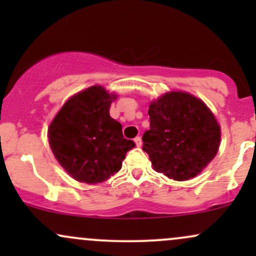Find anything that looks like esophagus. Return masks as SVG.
Wrapping results in <instances>:
<instances>
[{"label": "esophagus", "mask_w": 256, "mask_h": 256, "mask_svg": "<svg viewBox=\"0 0 256 256\" xmlns=\"http://www.w3.org/2000/svg\"><path fill=\"white\" fill-rule=\"evenodd\" d=\"M134 143H136L137 146H142V138H140V136H137L136 138H134Z\"/></svg>", "instance_id": "obj_1"}]
</instances>
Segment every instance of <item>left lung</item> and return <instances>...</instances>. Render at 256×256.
Returning <instances> with one entry per match:
<instances>
[{"label": "left lung", "mask_w": 256, "mask_h": 256, "mask_svg": "<svg viewBox=\"0 0 256 256\" xmlns=\"http://www.w3.org/2000/svg\"><path fill=\"white\" fill-rule=\"evenodd\" d=\"M150 128L143 150L154 170L174 180H188L202 172L216 155L220 126L204 101L192 94L171 91L149 104Z\"/></svg>", "instance_id": "1"}]
</instances>
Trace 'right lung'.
I'll return each instance as SVG.
<instances>
[{"label": "right lung", "instance_id": "add662e5", "mask_svg": "<svg viewBox=\"0 0 256 256\" xmlns=\"http://www.w3.org/2000/svg\"><path fill=\"white\" fill-rule=\"evenodd\" d=\"M116 95L100 85L76 94L62 106L48 128L55 158L76 180L98 184L122 168L134 140L122 136V126L110 118Z\"/></svg>", "mask_w": 256, "mask_h": 256}]
</instances>
